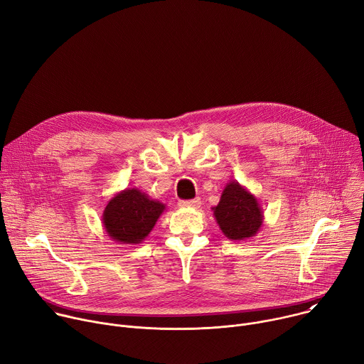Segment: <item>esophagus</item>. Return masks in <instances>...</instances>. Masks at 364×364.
<instances>
[{
  "mask_svg": "<svg viewBox=\"0 0 364 364\" xmlns=\"http://www.w3.org/2000/svg\"><path fill=\"white\" fill-rule=\"evenodd\" d=\"M200 204H201V200L198 198V197H196V198H193V200H183V201H180V205L181 207H191V209H197V207H200Z\"/></svg>",
  "mask_w": 364,
  "mask_h": 364,
  "instance_id": "34e87169",
  "label": "esophagus"
}]
</instances>
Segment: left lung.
<instances>
[{
	"mask_svg": "<svg viewBox=\"0 0 364 364\" xmlns=\"http://www.w3.org/2000/svg\"><path fill=\"white\" fill-rule=\"evenodd\" d=\"M213 216L222 233L235 242L256 236L264 223L259 198L235 180L223 188L219 204L213 207Z\"/></svg>",
	"mask_w": 364,
	"mask_h": 364,
	"instance_id": "1",
	"label": "left lung"
}]
</instances>
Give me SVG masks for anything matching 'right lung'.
<instances>
[{
    "label": "right lung",
    "mask_w": 364,
    "mask_h": 364,
    "mask_svg": "<svg viewBox=\"0 0 364 364\" xmlns=\"http://www.w3.org/2000/svg\"><path fill=\"white\" fill-rule=\"evenodd\" d=\"M166 204L151 198L138 188L115 193L105 205L102 226L107 235L121 245H138L151 233Z\"/></svg>",
    "instance_id": "obj_1"
}]
</instances>
